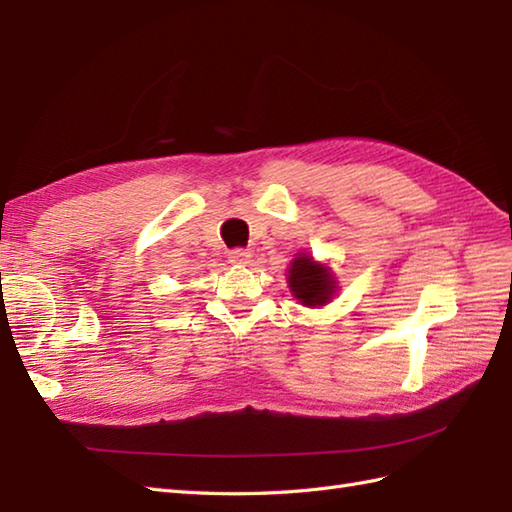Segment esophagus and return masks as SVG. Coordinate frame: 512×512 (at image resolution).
<instances>
[{"mask_svg":"<svg viewBox=\"0 0 512 512\" xmlns=\"http://www.w3.org/2000/svg\"><path fill=\"white\" fill-rule=\"evenodd\" d=\"M250 257H253V253L250 250H244V248H235L228 253V262L231 264H237V266H244L250 262Z\"/></svg>","mask_w":512,"mask_h":512,"instance_id":"1","label":"esophagus"}]
</instances>
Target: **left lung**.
Listing matches in <instances>:
<instances>
[{
  "mask_svg": "<svg viewBox=\"0 0 512 512\" xmlns=\"http://www.w3.org/2000/svg\"><path fill=\"white\" fill-rule=\"evenodd\" d=\"M288 288L301 306L323 308L339 292L332 268L325 262H317L310 253H297L288 266Z\"/></svg>",
  "mask_w": 512,
  "mask_h": 512,
  "instance_id": "1",
  "label": "left lung"
}]
</instances>
